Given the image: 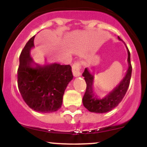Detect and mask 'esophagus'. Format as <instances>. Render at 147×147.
Wrapping results in <instances>:
<instances>
[{
  "instance_id": "1",
  "label": "esophagus",
  "mask_w": 147,
  "mask_h": 147,
  "mask_svg": "<svg viewBox=\"0 0 147 147\" xmlns=\"http://www.w3.org/2000/svg\"><path fill=\"white\" fill-rule=\"evenodd\" d=\"M81 70H82V63L81 62H76L72 65V72L75 77H79L82 75L81 72Z\"/></svg>"
}]
</instances>
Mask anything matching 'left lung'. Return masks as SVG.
<instances>
[{"label":"left lung","mask_w":147,"mask_h":147,"mask_svg":"<svg viewBox=\"0 0 147 147\" xmlns=\"http://www.w3.org/2000/svg\"><path fill=\"white\" fill-rule=\"evenodd\" d=\"M118 38L121 40L119 36H118ZM126 48H127L128 52V63H129V68H128L126 75L119 85L104 98L97 99L96 96L94 95L93 91H92L94 77L89 72L87 68H85L84 70L82 76L84 77V79L86 83V89L82 99V102L85 108H86L90 112L97 113L109 112L115 108L124 98L126 91L129 88L131 73H132L131 55L127 47Z\"/></svg>","instance_id":"left-lung-1"}]
</instances>
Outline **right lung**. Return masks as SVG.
I'll use <instances>...</instances> for the list:
<instances>
[{"mask_svg": "<svg viewBox=\"0 0 147 147\" xmlns=\"http://www.w3.org/2000/svg\"><path fill=\"white\" fill-rule=\"evenodd\" d=\"M32 37L22 50L18 68V87L23 100L30 109L40 113H52L61 107L63 96L73 78L70 65L53 63L32 66L30 51L34 47Z\"/></svg>", "mask_w": 147, "mask_h": 147, "instance_id": "1", "label": "right lung"}]
</instances>
